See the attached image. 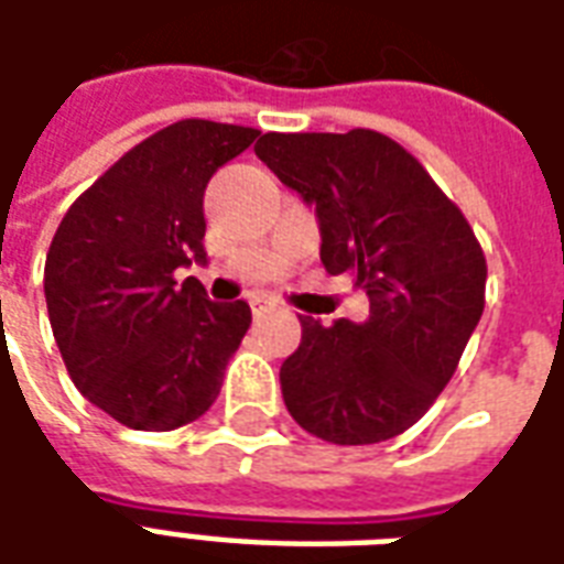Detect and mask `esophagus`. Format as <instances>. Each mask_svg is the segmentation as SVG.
<instances>
[{
  "instance_id": "34e87169",
  "label": "esophagus",
  "mask_w": 564,
  "mask_h": 564,
  "mask_svg": "<svg viewBox=\"0 0 564 564\" xmlns=\"http://www.w3.org/2000/svg\"><path fill=\"white\" fill-rule=\"evenodd\" d=\"M274 307V302L271 299H262V295H257V299H250V311H253V317H259V314H265V311H271Z\"/></svg>"
}]
</instances>
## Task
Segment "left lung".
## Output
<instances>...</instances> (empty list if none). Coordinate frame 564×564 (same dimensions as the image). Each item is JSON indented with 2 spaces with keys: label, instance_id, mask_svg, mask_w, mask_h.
Returning a JSON list of instances; mask_svg holds the SVG:
<instances>
[{
  "label": "left lung",
  "instance_id": "left-lung-1",
  "mask_svg": "<svg viewBox=\"0 0 564 564\" xmlns=\"http://www.w3.org/2000/svg\"><path fill=\"white\" fill-rule=\"evenodd\" d=\"M257 156L319 226V259L368 295V319L302 317L281 366L286 411L332 444H378L432 408L484 314L486 259L423 165L371 129L265 132Z\"/></svg>",
  "mask_w": 564,
  "mask_h": 564
}]
</instances>
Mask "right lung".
<instances>
[{"instance_id":"obj_1","label":"right lung","mask_w":564,"mask_h":564,"mask_svg":"<svg viewBox=\"0 0 564 564\" xmlns=\"http://www.w3.org/2000/svg\"><path fill=\"white\" fill-rule=\"evenodd\" d=\"M259 132L210 120L160 129L66 210L44 262V299L80 395L139 432L198 420L250 326L247 302H210L205 186Z\"/></svg>"}]
</instances>
